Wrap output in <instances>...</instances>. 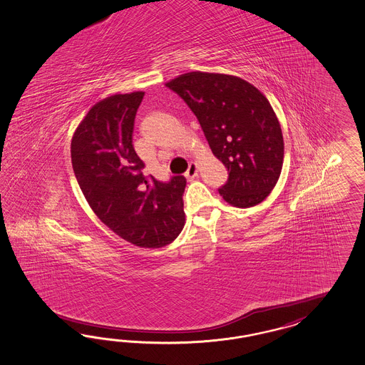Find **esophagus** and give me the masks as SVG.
Listing matches in <instances>:
<instances>
[{
    "label": "esophagus",
    "mask_w": 365,
    "mask_h": 365,
    "mask_svg": "<svg viewBox=\"0 0 365 365\" xmlns=\"http://www.w3.org/2000/svg\"><path fill=\"white\" fill-rule=\"evenodd\" d=\"M198 173V165L196 163H190L189 168H187V172H185V178L187 180H192V178H196Z\"/></svg>",
    "instance_id": "1"
}]
</instances>
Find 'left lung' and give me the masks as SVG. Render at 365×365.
<instances>
[{
    "instance_id": "1",
    "label": "left lung",
    "mask_w": 365,
    "mask_h": 365,
    "mask_svg": "<svg viewBox=\"0 0 365 365\" xmlns=\"http://www.w3.org/2000/svg\"><path fill=\"white\" fill-rule=\"evenodd\" d=\"M197 117L213 155L230 172L220 195L250 208L269 196L282 173V126L267 97L230 74L189 72L168 81Z\"/></svg>"
}]
</instances>
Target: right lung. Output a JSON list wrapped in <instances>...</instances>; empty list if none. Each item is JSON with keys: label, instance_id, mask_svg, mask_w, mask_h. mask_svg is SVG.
I'll use <instances>...</instances> for the list:
<instances>
[{"label": "right lung", "instance_id": "right-lung-1", "mask_svg": "<svg viewBox=\"0 0 365 365\" xmlns=\"http://www.w3.org/2000/svg\"><path fill=\"white\" fill-rule=\"evenodd\" d=\"M144 92L113 94L94 104L74 132V175L91 208L121 239L141 248H161L185 224L184 176L168 182L146 178L132 144Z\"/></svg>", "mask_w": 365, "mask_h": 365}]
</instances>
